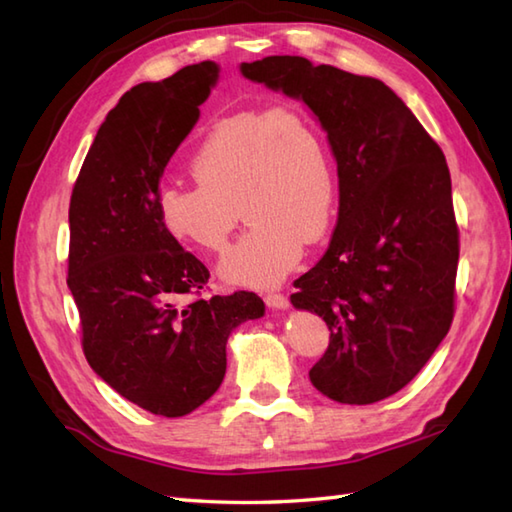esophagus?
I'll return each instance as SVG.
<instances>
[{"label":"esophagus","mask_w":512,"mask_h":512,"mask_svg":"<svg viewBox=\"0 0 512 512\" xmlns=\"http://www.w3.org/2000/svg\"><path fill=\"white\" fill-rule=\"evenodd\" d=\"M264 301L268 308H277V310H286L290 306V299L286 295H281V292H268Z\"/></svg>","instance_id":"1"}]
</instances>
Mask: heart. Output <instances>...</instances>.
Wrapping results in <instances>:
<instances>
[{"label": "heart", "instance_id": "b5f03b06", "mask_svg": "<svg viewBox=\"0 0 512 512\" xmlns=\"http://www.w3.org/2000/svg\"><path fill=\"white\" fill-rule=\"evenodd\" d=\"M189 171L195 187L169 184L158 193V220L176 242L220 255L237 224L235 206H242L248 231L220 266L235 284H279L336 211L339 178L328 136L297 105L220 118L195 147Z\"/></svg>", "mask_w": 512, "mask_h": 512}]
</instances>
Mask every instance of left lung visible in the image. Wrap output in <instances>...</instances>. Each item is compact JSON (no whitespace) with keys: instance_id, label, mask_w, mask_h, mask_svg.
<instances>
[{"instance_id":"obj_1","label":"left lung","mask_w":512,"mask_h":512,"mask_svg":"<svg viewBox=\"0 0 512 512\" xmlns=\"http://www.w3.org/2000/svg\"><path fill=\"white\" fill-rule=\"evenodd\" d=\"M242 74L306 103L339 171L330 246L290 295L330 330L312 385L343 405L394 396L436 352L455 314L460 231L442 149L372 76L288 54L242 63Z\"/></svg>"}]
</instances>
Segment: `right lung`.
Masks as SVG:
<instances>
[{"label": "right lung", "mask_w": 512, "mask_h": 512, "mask_svg": "<svg viewBox=\"0 0 512 512\" xmlns=\"http://www.w3.org/2000/svg\"><path fill=\"white\" fill-rule=\"evenodd\" d=\"M217 70L193 63L125 92L70 198L68 286L83 354L123 398L165 418L187 416L220 389L228 334L264 314L248 290L200 297L211 273L158 220L162 171L198 123ZM182 294L196 299L182 304Z\"/></svg>", "instance_id": "add662e5"}]
</instances>
